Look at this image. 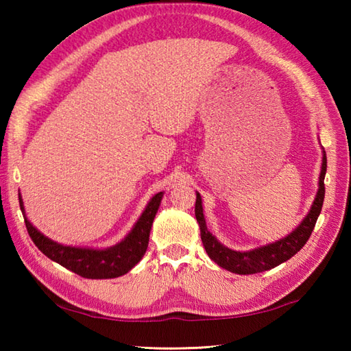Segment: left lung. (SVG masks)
Instances as JSON below:
<instances>
[{
  "instance_id": "left-lung-1",
  "label": "left lung",
  "mask_w": 351,
  "mask_h": 351,
  "mask_svg": "<svg viewBox=\"0 0 351 351\" xmlns=\"http://www.w3.org/2000/svg\"><path fill=\"white\" fill-rule=\"evenodd\" d=\"M325 173H326V156L324 152L322 158V170H320L319 176V190L316 195V199L311 206L308 215L304 218L297 228L285 239L277 240L274 243H269L266 246H260L252 251L240 252L234 251V249L226 247L221 245L215 237H213L209 230H207L204 213H203V204H201V197L197 193V203H195V217L199 224L201 230V240H203L204 249L209 257L215 261L218 266L228 269L235 274H257V272H263L276 268L283 261L289 260L293 255L300 251L305 246V243L310 239L314 226H316L317 217L320 210H322L324 198H325Z\"/></svg>"
}]
</instances>
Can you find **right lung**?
Instances as JSON below:
<instances>
[{"mask_svg":"<svg viewBox=\"0 0 351 351\" xmlns=\"http://www.w3.org/2000/svg\"><path fill=\"white\" fill-rule=\"evenodd\" d=\"M162 192L154 195L142 212L138 223L133 226L132 232L116 246L106 249L73 247L63 246L60 243L47 239L38 229H35L27 218H25L26 229L41 252L52 261H57L63 268L75 272L85 278H114L134 268L144 257L148 246V237L153 224L154 215L159 209L162 199ZM20 207L25 212L23 199L20 197Z\"/></svg>","mask_w":351,"mask_h":351,"instance_id":"right-lung-1","label":"right lung"}]
</instances>
